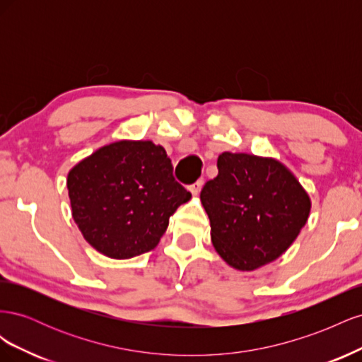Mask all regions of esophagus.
<instances>
[{"mask_svg":"<svg viewBox=\"0 0 362 362\" xmlns=\"http://www.w3.org/2000/svg\"><path fill=\"white\" fill-rule=\"evenodd\" d=\"M202 185H204V181L202 180H199V181H196V182H193L192 185H189V190L192 192V194H199V192H201V189H202Z\"/></svg>","mask_w":362,"mask_h":362,"instance_id":"obj_1","label":"esophagus"}]
</instances>
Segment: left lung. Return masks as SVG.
I'll return each mask as SVG.
<instances>
[{
	"mask_svg": "<svg viewBox=\"0 0 362 362\" xmlns=\"http://www.w3.org/2000/svg\"><path fill=\"white\" fill-rule=\"evenodd\" d=\"M201 192L211 242L231 267L252 272L286 252L311 211L310 194L279 160L223 152Z\"/></svg>",
	"mask_w": 362,
	"mask_h": 362,
	"instance_id": "8db88e82",
	"label": "left lung"
}]
</instances>
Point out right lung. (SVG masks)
Listing matches in <instances>:
<instances>
[{"instance_id":"right-lung-1","label":"right lung","mask_w":362,"mask_h":362,"mask_svg":"<svg viewBox=\"0 0 362 362\" xmlns=\"http://www.w3.org/2000/svg\"><path fill=\"white\" fill-rule=\"evenodd\" d=\"M72 217L87 243L113 259L154 249L169 217L192 194L172 175V161L151 140H117L68 173Z\"/></svg>"}]
</instances>
